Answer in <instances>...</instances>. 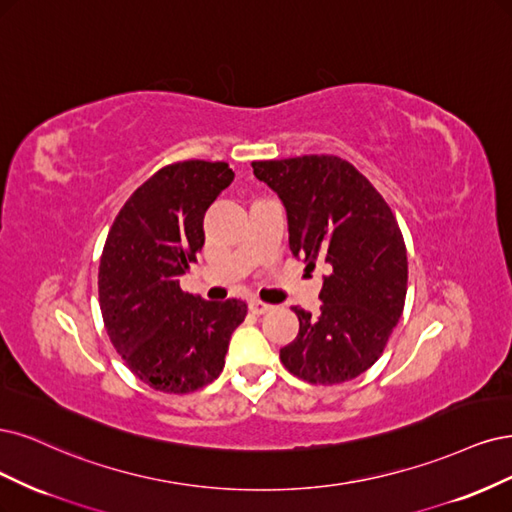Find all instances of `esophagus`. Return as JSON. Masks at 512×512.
Here are the masks:
<instances>
[{
	"instance_id": "esophagus-1",
	"label": "esophagus",
	"mask_w": 512,
	"mask_h": 512,
	"mask_svg": "<svg viewBox=\"0 0 512 512\" xmlns=\"http://www.w3.org/2000/svg\"><path fill=\"white\" fill-rule=\"evenodd\" d=\"M249 308L255 312V315H266V312H268L272 306H270V304H263V302H259V300H251Z\"/></svg>"
}]
</instances>
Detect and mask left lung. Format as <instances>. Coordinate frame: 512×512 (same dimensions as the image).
<instances>
[{"label":"left lung","mask_w":512,"mask_h":512,"mask_svg":"<svg viewBox=\"0 0 512 512\" xmlns=\"http://www.w3.org/2000/svg\"><path fill=\"white\" fill-rule=\"evenodd\" d=\"M251 166L287 210L293 257L308 272L325 270L319 315L293 306L300 332L280 349V361L315 385L351 381L381 357L402 317L408 259L398 221L370 180L340 157Z\"/></svg>","instance_id":"left-lung-1"}]
</instances>
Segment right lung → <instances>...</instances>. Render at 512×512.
<instances>
[{"instance_id": "add662e5", "label": "right lung", "mask_w": 512, "mask_h": 512, "mask_svg": "<svg viewBox=\"0 0 512 512\" xmlns=\"http://www.w3.org/2000/svg\"><path fill=\"white\" fill-rule=\"evenodd\" d=\"M223 161H180L134 191L114 219L100 259V308L127 368L163 393H191L225 366L242 300L206 302L180 289L204 246V214L232 185Z\"/></svg>"}]
</instances>
